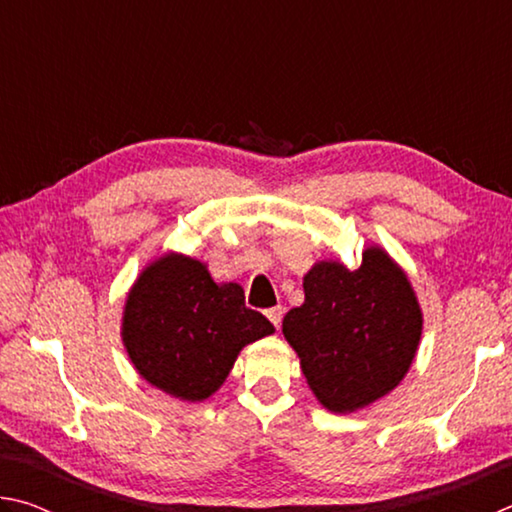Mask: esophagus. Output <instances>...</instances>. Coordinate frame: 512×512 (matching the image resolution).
Returning <instances> with one entry per match:
<instances>
[{
    "label": "esophagus",
    "mask_w": 512,
    "mask_h": 512,
    "mask_svg": "<svg viewBox=\"0 0 512 512\" xmlns=\"http://www.w3.org/2000/svg\"><path fill=\"white\" fill-rule=\"evenodd\" d=\"M282 314H284L282 307L266 309V316H268V320H271V323L275 325V329H280V325H282Z\"/></svg>",
    "instance_id": "obj_1"
}]
</instances>
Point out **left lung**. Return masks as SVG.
<instances>
[{
	"label": "left lung",
	"mask_w": 512,
	"mask_h": 512,
	"mask_svg": "<svg viewBox=\"0 0 512 512\" xmlns=\"http://www.w3.org/2000/svg\"><path fill=\"white\" fill-rule=\"evenodd\" d=\"M305 302L282 320L311 393L332 413L366 409L402 384L422 339V309L404 268L372 244L350 271L318 259Z\"/></svg>",
	"instance_id": "left-lung-1"
}]
</instances>
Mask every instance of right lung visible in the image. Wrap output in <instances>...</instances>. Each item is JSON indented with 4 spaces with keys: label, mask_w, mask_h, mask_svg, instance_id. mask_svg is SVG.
<instances>
[{
    "label": "right lung",
    "mask_w": 512,
    "mask_h": 512,
    "mask_svg": "<svg viewBox=\"0 0 512 512\" xmlns=\"http://www.w3.org/2000/svg\"><path fill=\"white\" fill-rule=\"evenodd\" d=\"M237 282H214L201 259L169 250L126 293L121 343L140 377L183 402H203L228 379L246 345L273 334Z\"/></svg>",
    "instance_id": "add662e5"
}]
</instances>
